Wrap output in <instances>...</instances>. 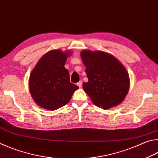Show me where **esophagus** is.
<instances>
[{"label": "esophagus", "instance_id": "obj_1", "mask_svg": "<svg viewBox=\"0 0 158 158\" xmlns=\"http://www.w3.org/2000/svg\"><path fill=\"white\" fill-rule=\"evenodd\" d=\"M82 81H79L78 83H77V85H78V86L79 87V88H81V86H82Z\"/></svg>", "mask_w": 158, "mask_h": 158}]
</instances>
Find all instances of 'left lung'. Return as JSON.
I'll use <instances>...</instances> for the list:
<instances>
[{"label": "left lung", "mask_w": 158, "mask_h": 158, "mask_svg": "<svg viewBox=\"0 0 158 158\" xmlns=\"http://www.w3.org/2000/svg\"><path fill=\"white\" fill-rule=\"evenodd\" d=\"M81 57L88 79L83 88L93 104L103 109L119 104L129 89L128 74L121 63L102 51L84 50Z\"/></svg>", "instance_id": "8db88e82"}]
</instances>
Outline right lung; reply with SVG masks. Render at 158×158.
I'll use <instances>...</instances> for the list:
<instances>
[{
	"mask_svg": "<svg viewBox=\"0 0 158 158\" xmlns=\"http://www.w3.org/2000/svg\"><path fill=\"white\" fill-rule=\"evenodd\" d=\"M70 52L54 50L41 57L30 77V91L39 106L54 110L69 102L79 88L70 81L69 72L64 65Z\"/></svg>",
	"mask_w": 158,
	"mask_h": 158,
	"instance_id": "add662e5",
	"label": "right lung"
}]
</instances>
